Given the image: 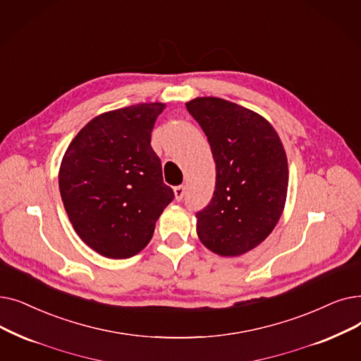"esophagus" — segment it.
Instances as JSON below:
<instances>
[{
	"mask_svg": "<svg viewBox=\"0 0 361 361\" xmlns=\"http://www.w3.org/2000/svg\"><path fill=\"white\" fill-rule=\"evenodd\" d=\"M174 196H176L177 202H180L183 199V196H184V187L183 185L174 187Z\"/></svg>",
	"mask_w": 361,
	"mask_h": 361,
	"instance_id": "esophagus-1",
	"label": "esophagus"
}]
</instances>
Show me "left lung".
<instances>
[{
    "mask_svg": "<svg viewBox=\"0 0 361 361\" xmlns=\"http://www.w3.org/2000/svg\"><path fill=\"white\" fill-rule=\"evenodd\" d=\"M187 111L208 137L216 177L209 205L196 214L200 242L239 257L269 238L283 214L289 169L281 140L264 116L218 97H196Z\"/></svg>",
    "mask_w": 361,
    "mask_h": 361,
    "instance_id": "1",
    "label": "left lung"
}]
</instances>
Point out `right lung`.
I'll list each match as a JSON object with an SVG mask.
<instances>
[{"label":"right lung","instance_id":"add662e5","mask_svg":"<svg viewBox=\"0 0 361 361\" xmlns=\"http://www.w3.org/2000/svg\"><path fill=\"white\" fill-rule=\"evenodd\" d=\"M165 103H140L91 119L66 149L59 189L69 221L97 254L130 258L150 242L174 199L150 146Z\"/></svg>","mask_w":361,"mask_h":361}]
</instances>
